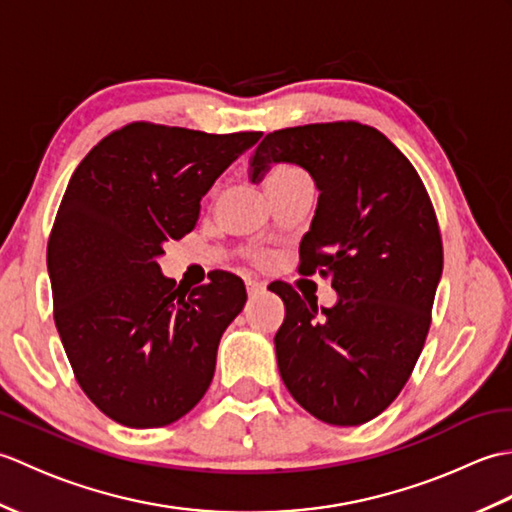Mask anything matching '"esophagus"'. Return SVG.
<instances>
[{"label": "esophagus", "instance_id": "obj_1", "mask_svg": "<svg viewBox=\"0 0 512 512\" xmlns=\"http://www.w3.org/2000/svg\"><path fill=\"white\" fill-rule=\"evenodd\" d=\"M266 288H264V284H259V281H246V292H248V297H257V295H262Z\"/></svg>", "mask_w": 512, "mask_h": 512}]
</instances>
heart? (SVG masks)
I'll return each instance as SVG.
<instances>
[{"instance_id": "1", "label": "heart", "mask_w": 512, "mask_h": 512, "mask_svg": "<svg viewBox=\"0 0 512 512\" xmlns=\"http://www.w3.org/2000/svg\"><path fill=\"white\" fill-rule=\"evenodd\" d=\"M295 182H310V178L303 173L299 167H292V165H275L273 169H270L268 178H266V189L270 187H279V184H295ZM246 255L250 262L255 264H268V250L264 248H250L246 250Z\"/></svg>"}]
</instances>
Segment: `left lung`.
Returning a JSON list of instances; mask_svg holds the SVG:
<instances>
[{
    "mask_svg": "<svg viewBox=\"0 0 512 512\" xmlns=\"http://www.w3.org/2000/svg\"><path fill=\"white\" fill-rule=\"evenodd\" d=\"M273 162L303 167L321 191L299 273L339 295L319 314L292 286H270L286 306L279 374L314 418L356 427L396 400L424 347L444 259L438 217L418 171L369 125L277 129L255 149L250 180Z\"/></svg>",
    "mask_w": 512,
    "mask_h": 512,
    "instance_id": "obj_1",
    "label": "left lung"
}]
</instances>
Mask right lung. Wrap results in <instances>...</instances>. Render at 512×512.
<instances>
[{"mask_svg":"<svg viewBox=\"0 0 512 512\" xmlns=\"http://www.w3.org/2000/svg\"><path fill=\"white\" fill-rule=\"evenodd\" d=\"M259 136L138 121L107 134L72 173L48 239L54 323L76 383L118 424L165 427L211 385L244 281L215 270L182 290L158 257L193 231L202 195Z\"/></svg>","mask_w":512,"mask_h":512,"instance_id":"obj_1","label":"right lung"}]
</instances>
